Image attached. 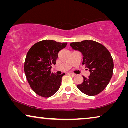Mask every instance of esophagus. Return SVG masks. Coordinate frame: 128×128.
I'll return each instance as SVG.
<instances>
[{
	"label": "esophagus",
	"instance_id": "esophagus-1",
	"mask_svg": "<svg viewBox=\"0 0 128 128\" xmlns=\"http://www.w3.org/2000/svg\"><path fill=\"white\" fill-rule=\"evenodd\" d=\"M69 74L70 75V76H73H73H76V74H74V73H69Z\"/></svg>",
	"mask_w": 128,
	"mask_h": 128
}]
</instances>
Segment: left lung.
<instances>
[{
    "mask_svg": "<svg viewBox=\"0 0 128 128\" xmlns=\"http://www.w3.org/2000/svg\"><path fill=\"white\" fill-rule=\"evenodd\" d=\"M73 50L83 55V65L89 69L88 78L77 86L78 90L87 96H96L106 88L112 76L114 62L108 50L101 44L92 40L72 42Z\"/></svg>",
    "mask_w": 128,
    "mask_h": 128,
    "instance_id": "8db88e82",
    "label": "left lung"
}]
</instances>
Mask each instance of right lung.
<instances>
[{
	"mask_svg": "<svg viewBox=\"0 0 128 128\" xmlns=\"http://www.w3.org/2000/svg\"><path fill=\"white\" fill-rule=\"evenodd\" d=\"M67 43L53 40H44L34 44L28 52L24 63V72L32 90L38 96L50 97L60 88L62 74L50 72L52 64H56L60 50Z\"/></svg>",
	"mask_w": 128,
	"mask_h": 128,
	"instance_id": "right-lung-1",
	"label": "right lung"
}]
</instances>
